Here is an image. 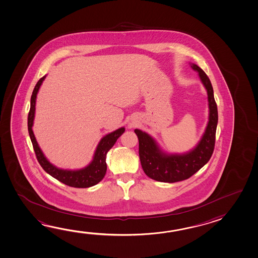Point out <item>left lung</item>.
Instances as JSON below:
<instances>
[{"mask_svg":"<svg viewBox=\"0 0 258 258\" xmlns=\"http://www.w3.org/2000/svg\"><path fill=\"white\" fill-rule=\"evenodd\" d=\"M191 68L199 73L208 91L209 107L208 126L197 147L187 153L167 155L159 149L157 142L148 133L140 130L134 131L139 139L141 166L145 174L154 180L174 183L189 178L208 162L215 149L218 115L212 84L208 75L198 65L191 64Z\"/></svg>","mask_w":258,"mask_h":258,"instance_id":"left-lung-1","label":"left lung"}]
</instances>
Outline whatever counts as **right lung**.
<instances>
[{
	"instance_id": "1",
	"label": "right lung",
	"mask_w": 258,
	"mask_h": 258,
	"mask_svg": "<svg viewBox=\"0 0 258 258\" xmlns=\"http://www.w3.org/2000/svg\"><path fill=\"white\" fill-rule=\"evenodd\" d=\"M46 76L41 78L37 82L36 86L32 91L31 98V108L28 115V131L29 135L32 140V146L34 152L36 155L37 160L40 163L41 167L45 170L49 175L53 176L57 180L63 183L65 185L85 188L98 184L100 181L103 179L106 171H107V164H106V156L109 149L113 147L114 144L120 136L125 131L124 127H120L117 131L104 136L96 149L93 160L90 165L79 170H64L53 166L50 161L45 158L42 153L39 145L37 143L36 139L32 131V125L35 113V104H36L37 93L41 87V83L44 81Z\"/></svg>"
}]
</instances>
